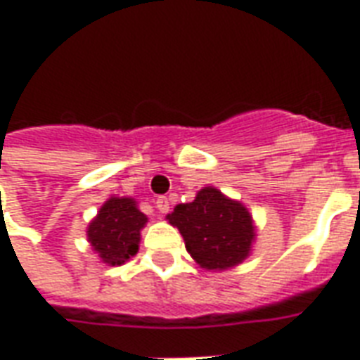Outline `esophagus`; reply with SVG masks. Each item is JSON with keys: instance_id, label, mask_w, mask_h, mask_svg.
Here are the masks:
<instances>
[{"instance_id": "1", "label": "esophagus", "mask_w": 360, "mask_h": 360, "mask_svg": "<svg viewBox=\"0 0 360 360\" xmlns=\"http://www.w3.org/2000/svg\"><path fill=\"white\" fill-rule=\"evenodd\" d=\"M156 208L160 214H167L169 212V200L165 196H158L156 198Z\"/></svg>"}]
</instances>
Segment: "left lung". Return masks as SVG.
<instances>
[{"mask_svg":"<svg viewBox=\"0 0 360 360\" xmlns=\"http://www.w3.org/2000/svg\"><path fill=\"white\" fill-rule=\"evenodd\" d=\"M167 219L179 229L188 255L204 270H227L241 264L255 241V221L239 200L216 187H204L195 200L177 204Z\"/></svg>","mask_w":360,"mask_h":360,"instance_id":"obj_1","label":"left lung"}]
</instances>
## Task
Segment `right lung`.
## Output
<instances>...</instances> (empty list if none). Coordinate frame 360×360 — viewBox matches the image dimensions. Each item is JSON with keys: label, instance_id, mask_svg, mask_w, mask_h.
Instances as JSON below:
<instances>
[{"label": "right lung", "instance_id": "obj_1", "mask_svg": "<svg viewBox=\"0 0 360 360\" xmlns=\"http://www.w3.org/2000/svg\"><path fill=\"white\" fill-rule=\"evenodd\" d=\"M146 221L134 198L111 196L89 224L86 237L103 264L121 266L139 252L141 229Z\"/></svg>", "mask_w": 360, "mask_h": 360}]
</instances>
